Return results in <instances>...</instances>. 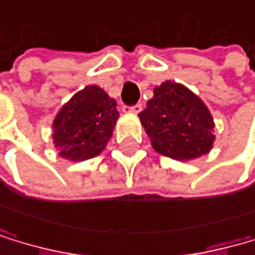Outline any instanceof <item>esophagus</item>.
Wrapping results in <instances>:
<instances>
[{
  "label": "esophagus",
  "mask_w": 255,
  "mask_h": 255,
  "mask_svg": "<svg viewBox=\"0 0 255 255\" xmlns=\"http://www.w3.org/2000/svg\"><path fill=\"white\" fill-rule=\"evenodd\" d=\"M142 106L141 105H134V106H124V113H130V114H138L141 113Z\"/></svg>",
  "instance_id": "34e87169"
}]
</instances>
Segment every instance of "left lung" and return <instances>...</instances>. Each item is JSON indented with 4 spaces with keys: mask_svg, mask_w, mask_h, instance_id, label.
<instances>
[{
    "mask_svg": "<svg viewBox=\"0 0 255 255\" xmlns=\"http://www.w3.org/2000/svg\"><path fill=\"white\" fill-rule=\"evenodd\" d=\"M139 121L153 150L177 161L207 155L215 142L210 110L199 95L175 81L156 86Z\"/></svg>",
    "mask_w": 255,
    "mask_h": 255,
    "instance_id": "1",
    "label": "left lung"
}]
</instances>
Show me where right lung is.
I'll use <instances>...</instances> for the list:
<instances>
[{
  "label": "right lung",
  "mask_w": 255,
  "mask_h": 255,
  "mask_svg": "<svg viewBox=\"0 0 255 255\" xmlns=\"http://www.w3.org/2000/svg\"><path fill=\"white\" fill-rule=\"evenodd\" d=\"M116 100L100 86L89 84L62 105L53 121V144L69 161L100 155L113 136L119 111Z\"/></svg>",
  "instance_id": "right-lung-1"
}]
</instances>
